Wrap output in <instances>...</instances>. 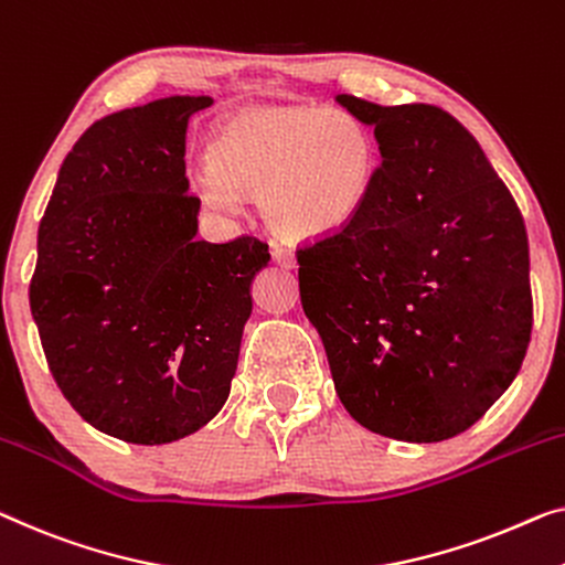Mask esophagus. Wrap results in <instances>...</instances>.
<instances>
[{
  "label": "esophagus",
  "instance_id": "obj_1",
  "mask_svg": "<svg viewBox=\"0 0 565 565\" xmlns=\"http://www.w3.org/2000/svg\"><path fill=\"white\" fill-rule=\"evenodd\" d=\"M271 256H274L276 264L284 266V268L297 266V256H294V250L286 248V246H279V243H274V246H271Z\"/></svg>",
  "mask_w": 565,
  "mask_h": 565
}]
</instances>
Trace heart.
Instances as JSON below:
<instances>
[{
  "instance_id": "obj_1",
  "label": "heart",
  "mask_w": 565,
  "mask_h": 565,
  "mask_svg": "<svg viewBox=\"0 0 565 565\" xmlns=\"http://www.w3.org/2000/svg\"><path fill=\"white\" fill-rule=\"evenodd\" d=\"M381 172L370 126L344 108L274 104L243 108L217 126L195 190L205 205L238 210L258 195L266 223L286 238H327L363 213Z\"/></svg>"
}]
</instances>
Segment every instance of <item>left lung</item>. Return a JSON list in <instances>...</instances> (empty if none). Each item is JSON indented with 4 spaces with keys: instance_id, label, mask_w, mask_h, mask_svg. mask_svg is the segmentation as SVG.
Returning a JSON list of instances; mask_svg holds the SVG:
<instances>
[{
    "instance_id": "left-lung-1",
    "label": "left lung",
    "mask_w": 565,
    "mask_h": 565,
    "mask_svg": "<svg viewBox=\"0 0 565 565\" xmlns=\"http://www.w3.org/2000/svg\"><path fill=\"white\" fill-rule=\"evenodd\" d=\"M375 129L381 172L348 228L297 250L334 391L367 431H467L523 365L533 297L523 215L477 139L426 104L334 98Z\"/></svg>"
}]
</instances>
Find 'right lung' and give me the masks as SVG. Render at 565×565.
Returning a JSON list of instances; mask_svg holds the SVG:
<instances>
[{"mask_svg": "<svg viewBox=\"0 0 565 565\" xmlns=\"http://www.w3.org/2000/svg\"><path fill=\"white\" fill-rule=\"evenodd\" d=\"M210 96L88 126L38 231L30 284L50 373L83 420L129 444L195 434L228 401L268 243L198 241L184 134Z\"/></svg>", "mask_w": 565, "mask_h": 565, "instance_id": "obj_1", "label": "right lung"}]
</instances>
